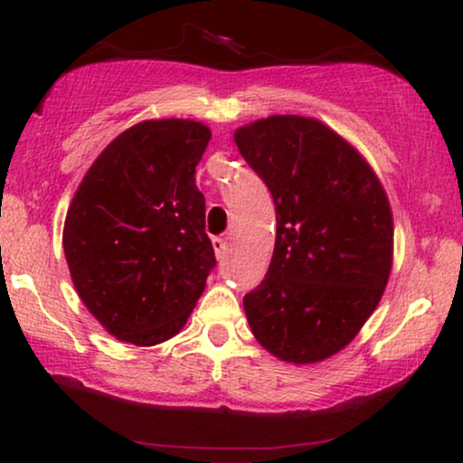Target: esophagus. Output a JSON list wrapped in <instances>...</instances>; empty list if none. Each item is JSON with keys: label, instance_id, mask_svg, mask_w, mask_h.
Wrapping results in <instances>:
<instances>
[{"label": "esophagus", "instance_id": "esophagus-1", "mask_svg": "<svg viewBox=\"0 0 463 463\" xmlns=\"http://www.w3.org/2000/svg\"><path fill=\"white\" fill-rule=\"evenodd\" d=\"M213 249H214V255H217V259H223L227 252V242L223 238H213Z\"/></svg>", "mask_w": 463, "mask_h": 463}]
</instances>
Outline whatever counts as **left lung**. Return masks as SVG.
<instances>
[{"label":"left lung","instance_id":"1","mask_svg":"<svg viewBox=\"0 0 463 463\" xmlns=\"http://www.w3.org/2000/svg\"><path fill=\"white\" fill-rule=\"evenodd\" d=\"M233 138L268 185L278 223L268 274L244 295L250 331L287 363L325 360L356 337L383 295L394 242L388 195L318 119L271 116Z\"/></svg>","mask_w":463,"mask_h":463}]
</instances>
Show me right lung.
Here are the masks:
<instances>
[{"label":"right lung","instance_id":"add662e5","mask_svg":"<svg viewBox=\"0 0 463 463\" xmlns=\"http://www.w3.org/2000/svg\"><path fill=\"white\" fill-rule=\"evenodd\" d=\"M208 141L192 119L141 122L107 145L75 192L62 249L80 299L113 337H173L217 265L195 187Z\"/></svg>","mask_w":463,"mask_h":463}]
</instances>
